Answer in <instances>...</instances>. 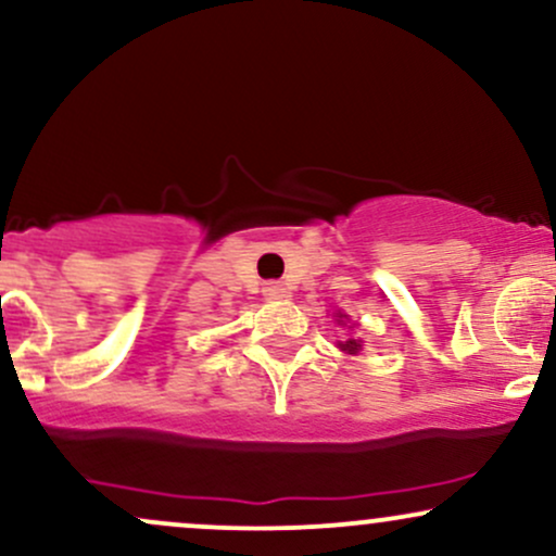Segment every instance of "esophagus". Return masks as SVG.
<instances>
[{"instance_id": "34e87169", "label": "esophagus", "mask_w": 556, "mask_h": 556, "mask_svg": "<svg viewBox=\"0 0 556 556\" xmlns=\"http://www.w3.org/2000/svg\"><path fill=\"white\" fill-rule=\"evenodd\" d=\"M264 295L269 300H279L287 295V287L282 282H266L264 285Z\"/></svg>"}]
</instances>
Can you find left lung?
I'll return each instance as SVG.
<instances>
[{
    "label": "left lung",
    "mask_w": 556,
    "mask_h": 556,
    "mask_svg": "<svg viewBox=\"0 0 556 556\" xmlns=\"http://www.w3.org/2000/svg\"><path fill=\"white\" fill-rule=\"evenodd\" d=\"M340 348H342V350H348V353H358V350H361V342H358V340H348V342H342Z\"/></svg>",
    "instance_id": "obj_1"
}]
</instances>
